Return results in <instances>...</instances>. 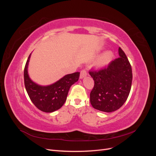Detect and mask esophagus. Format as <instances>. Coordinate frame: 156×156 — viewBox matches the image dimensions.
I'll return each instance as SVG.
<instances>
[{"label": "esophagus", "mask_w": 156, "mask_h": 156, "mask_svg": "<svg viewBox=\"0 0 156 156\" xmlns=\"http://www.w3.org/2000/svg\"><path fill=\"white\" fill-rule=\"evenodd\" d=\"M87 73L86 72V70L83 69V70L81 71V73H80V79L84 78L87 76Z\"/></svg>", "instance_id": "esophagus-1"}]
</instances>
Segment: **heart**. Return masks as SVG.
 I'll return each instance as SVG.
<instances>
[{"mask_svg": "<svg viewBox=\"0 0 156 156\" xmlns=\"http://www.w3.org/2000/svg\"><path fill=\"white\" fill-rule=\"evenodd\" d=\"M113 58V53L111 51H106L99 56L96 61V66L98 67H104L111 62Z\"/></svg>", "mask_w": 156, "mask_h": 156, "instance_id": "1", "label": "heart"}]
</instances>
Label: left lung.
Returning <instances> with one entry per match:
<instances>
[{
    "mask_svg": "<svg viewBox=\"0 0 156 156\" xmlns=\"http://www.w3.org/2000/svg\"><path fill=\"white\" fill-rule=\"evenodd\" d=\"M119 58L108 66L90 71L94 87L90 94L92 106L103 112H111L120 108L127 100L132 83V69L124 52L119 48Z\"/></svg>",
    "mask_w": 156,
    "mask_h": 156,
    "instance_id": "left-lung-1",
    "label": "left lung"
}]
</instances>
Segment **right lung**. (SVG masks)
I'll return each mask as SVG.
<instances>
[{"instance_id": "1", "label": "right lung", "mask_w": 156, "mask_h": 156, "mask_svg": "<svg viewBox=\"0 0 156 156\" xmlns=\"http://www.w3.org/2000/svg\"><path fill=\"white\" fill-rule=\"evenodd\" d=\"M31 56L30 54L24 69V82L26 90L30 100L40 111L53 112L59 109L66 100L71 86L79 78V72L66 75L56 82L47 86L36 83L30 78L28 67Z\"/></svg>"}]
</instances>
